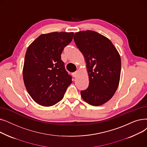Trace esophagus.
<instances>
[{"instance_id": "obj_1", "label": "esophagus", "mask_w": 147, "mask_h": 147, "mask_svg": "<svg viewBox=\"0 0 147 147\" xmlns=\"http://www.w3.org/2000/svg\"><path fill=\"white\" fill-rule=\"evenodd\" d=\"M78 73H79V71H78V70H77V71H76L75 72H74V73H73V76L74 77V78H76V77L78 76Z\"/></svg>"}]
</instances>
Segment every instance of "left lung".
Masks as SVG:
<instances>
[{"label": "left lung", "mask_w": 147, "mask_h": 147, "mask_svg": "<svg viewBox=\"0 0 147 147\" xmlns=\"http://www.w3.org/2000/svg\"><path fill=\"white\" fill-rule=\"evenodd\" d=\"M74 40L86 61L88 88L81 90L84 101L101 105L113 97L120 81L121 58L112 42L94 31L76 33Z\"/></svg>", "instance_id": "1"}]
</instances>
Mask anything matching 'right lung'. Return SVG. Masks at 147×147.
I'll return each instance as SVG.
<instances>
[{
  "label": "right lung",
  "instance_id": "right-lung-1",
  "mask_svg": "<svg viewBox=\"0 0 147 147\" xmlns=\"http://www.w3.org/2000/svg\"><path fill=\"white\" fill-rule=\"evenodd\" d=\"M73 35V32L42 34L27 48L23 79L28 94L37 104L55 105L72 83V76L66 71L61 55Z\"/></svg>",
  "mask_w": 147,
  "mask_h": 147
}]
</instances>
